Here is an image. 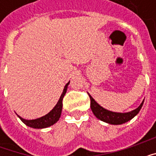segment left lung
Instances as JSON below:
<instances>
[{
    "mask_svg": "<svg viewBox=\"0 0 156 156\" xmlns=\"http://www.w3.org/2000/svg\"><path fill=\"white\" fill-rule=\"evenodd\" d=\"M88 95H89L90 102H91L90 107H91L92 111L94 113V115L96 116V118H98V119L104 121L105 123L115 124V125L124 124V123L132 119L134 116H136L142 108L144 101V99L140 104V105L137 108H135L132 111L127 112V113H117V112L110 111V110L103 108L102 106H100L97 102L95 101L94 98H93L91 95L89 94H88Z\"/></svg>",
    "mask_w": 156,
    "mask_h": 156,
    "instance_id": "8db88e82",
    "label": "left lung"
}]
</instances>
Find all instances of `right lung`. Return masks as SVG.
Returning a JSON list of instances; mask_svg holds the SVG:
<instances>
[{"instance_id":"obj_1","label":"right lung","mask_w":156,"mask_h":156,"mask_svg":"<svg viewBox=\"0 0 156 156\" xmlns=\"http://www.w3.org/2000/svg\"><path fill=\"white\" fill-rule=\"evenodd\" d=\"M69 83H70V81L65 85L63 91L62 93L57 105H55L54 108H52L48 114L42 116V117L35 119H23L19 115H17V116L20 118V119L26 125H27V126L31 128H33V129H44V128H48L56 124L58 121V119H60V116H61L62 109V98H63L65 94L67 92Z\"/></svg>"}]
</instances>
